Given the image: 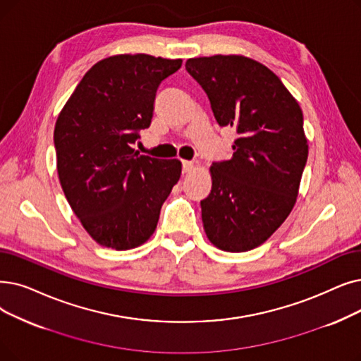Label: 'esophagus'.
Returning a JSON list of instances; mask_svg holds the SVG:
<instances>
[{
	"label": "esophagus",
	"instance_id": "1",
	"mask_svg": "<svg viewBox=\"0 0 361 361\" xmlns=\"http://www.w3.org/2000/svg\"><path fill=\"white\" fill-rule=\"evenodd\" d=\"M195 168V162L192 161H183V172L187 174V172H190Z\"/></svg>",
	"mask_w": 361,
	"mask_h": 361
}]
</instances>
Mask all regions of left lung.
I'll use <instances>...</instances> for the list:
<instances>
[{
	"label": "left lung",
	"mask_w": 361,
	"mask_h": 361,
	"mask_svg": "<svg viewBox=\"0 0 361 361\" xmlns=\"http://www.w3.org/2000/svg\"><path fill=\"white\" fill-rule=\"evenodd\" d=\"M219 127L236 128L228 161L212 162L200 200L211 243L245 252L267 240L290 214L308 158L302 111L279 76L243 56L189 59Z\"/></svg>",
	"instance_id": "8db88e82"
}]
</instances>
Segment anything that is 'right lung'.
Here are the masks:
<instances>
[{"label":"right lung","mask_w":361,"mask_h":361,"mask_svg":"<svg viewBox=\"0 0 361 361\" xmlns=\"http://www.w3.org/2000/svg\"><path fill=\"white\" fill-rule=\"evenodd\" d=\"M183 60L119 54L100 60L57 118L54 147L61 189L97 243L143 245L181 176L178 159L140 154L133 145L150 127L156 91Z\"/></svg>","instance_id":"obj_1"}]
</instances>
